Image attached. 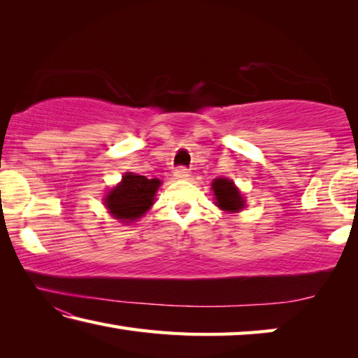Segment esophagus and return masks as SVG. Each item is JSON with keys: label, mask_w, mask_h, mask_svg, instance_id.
Instances as JSON below:
<instances>
[{"label": "esophagus", "mask_w": 358, "mask_h": 358, "mask_svg": "<svg viewBox=\"0 0 358 358\" xmlns=\"http://www.w3.org/2000/svg\"><path fill=\"white\" fill-rule=\"evenodd\" d=\"M173 178L175 180H187L189 178V172H187V169H185V167H178L177 171L173 172Z\"/></svg>", "instance_id": "esophagus-1"}]
</instances>
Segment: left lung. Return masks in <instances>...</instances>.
I'll use <instances>...</instances> for the list:
<instances>
[{"label":"left lung","instance_id":"obj_1","mask_svg":"<svg viewBox=\"0 0 358 358\" xmlns=\"http://www.w3.org/2000/svg\"><path fill=\"white\" fill-rule=\"evenodd\" d=\"M211 189L215 192L216 207H220L226 213H238L245 208V197L232 180L216 178L211 183Z\"/></svg>","mask_w":358,"mask_h":358}]
</instances>
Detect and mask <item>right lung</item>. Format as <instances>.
Masks as SVG:
<instances>
[{
    "mask_svg": "<svg viewBox=\"0 0 358 358\" xmlns=\"http://www.w3.org/2000/svg\"><path fill=\"white\" fill-rule=\"evenodd\" d=\"M161 181L148 180L143 175L126 172L123 180L113 186L104 197V205L115 220L134 222L151 208Z\"/></svg>",
    "mask_w": 358,
    "mask_h": 358,
    "instance_id": "obj_1",
    "label": "right lung"
}]
</instances>
